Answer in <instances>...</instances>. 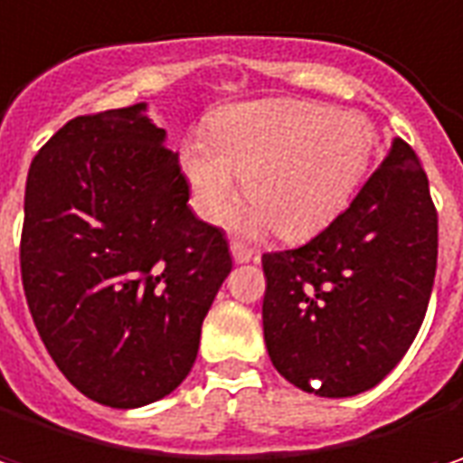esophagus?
Masks as SVG:
<instances>
[{
    "mask_svg": "<svg viewBox=\"0 0 463 463\" xmlns=\"http://www.w3.org/2000/svg\"><path fill=\"white\" fill-rule=\"evenodd\" d=\"M231 253L238 264H246V261H251L253 259V249H249V246H246V243H241V241H232Z\"/></svg>",
    "mask_w": 463,
    "mask_h": 463,
    "instance_id": "obj_1",
    "label": "esophagus"
}]
</instances>
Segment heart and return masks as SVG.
<instances>
[{
  "label": "heart",
  "mask_w": 463,
  "mask_h": 463,
  "mask_svg": "<svg viewBox=\"0 0 463 463\" xmlns=\"http://www.w3.org/2000/svg\"><path fill=\"white\" fill-rule=\"evenodd\" d=\"M373 147L375 129L360 113L303 100H256L214 113L207 142L181 150V168L207 222L228 217L241 175L256 207L246 222H271L277 235L300 241L347 207Z\"/></svg>",
  "instance_id": "obj_1"
}]
</instances>
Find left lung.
<instances>
[{"label": "left lung", "mask_w": 463, "mask_h": 463, "mask_svg": "<svg viewBox=\"0 0 463 463\" xmlns=\"http://www.w3.org/2000/svg\"><path fill=\"white\" fill-rule=\"evenodd\" d=\"M264 342L292 386L342 399L373 389L410 350L438 267V212L399 137L350 207L308 243L261 256Z\"/></svg>", "instance_id": "8db88e82"}]
</instances>
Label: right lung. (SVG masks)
I'll use <instances>...</instances> for the list:
<instances>
[{"instance_id": "right-lung-1", "label": "right lung", "mask_w": 463, "mask_h": 463, "mask_svg": "<svg viewBox=\"0 0 463 463\" xmlns=\"http://www.w3.org/2000/svg\"><path fill=\"white\" fill-rule=\"evenodd\" d=\"M145 103L67 121L33 157L23 290L56 368L131 410L192 371L202 321L232 269L228 238L189 210V181Z\"/></svg>"}]
</instances>
